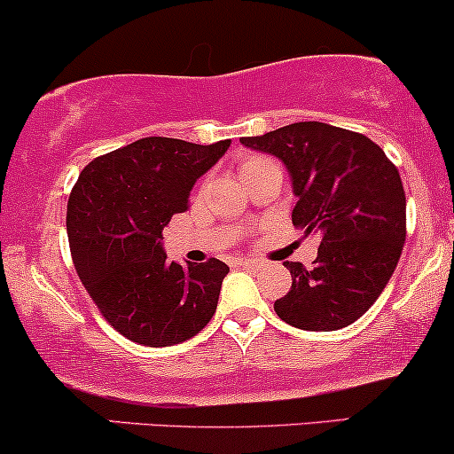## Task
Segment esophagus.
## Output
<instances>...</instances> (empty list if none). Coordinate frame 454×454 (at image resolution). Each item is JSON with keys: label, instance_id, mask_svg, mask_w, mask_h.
Here are the masks:
<instances>
[{"label": "esophagus", "instance_id": "34e87169", "mask_svg": "<svg viewBox=\"0 0 454 454\" xmlns=\"http://www.w3.org/2000/svg\"><path fill=\"white\" fill-rule=\"evenodd\" d=\"M238 263H240L242 268H262V263H259L257 259H240Z\"/></svg>", "mask_w": 454, "mask_h": 454}]
</instances>
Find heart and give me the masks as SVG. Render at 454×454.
Segmentation results:
<instances>
[{
    "mask_svg": "<svg viewBox=\"0 0 454 454\" xmlns=\"http://www.w3.org/2000/svg\"><path fill=\"white\" fill-rule=\"evenodd\" d=\"M257 160H262V156H254V159H248L247 162H244V165L240 167V171L244 169V167H248V165H253V162H257Z\"/></svg>",
    "mask_w": 454,
    "mask_h": 454,
    "instance_id": "obj_1",
    "label": "heart"
}]
</instances>
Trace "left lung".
I'll return each mask as SVG.
<instances>
[{
  "label": "left lung",
  "instance_id": "left-lung-1",
  "mask_svg": "<svg viewBox=\"0 0 454 454\" xmlns=\"http://www.w3.org/2000/svg\"><path fill=\"white\" fill-rule=\"evenodd\" d=\"M240 144L283 160L298 197L294 225L322 240L313 268L285 262L292 289L274 302L277 315L317 333L354 324L384 292L403 251L396 167L369 137L322 121H295Z\"/></svg>",
  "mask_w": 454,
  "mask_h": 454
}]
</instances>
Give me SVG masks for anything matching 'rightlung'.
<instances>
[{
	"label": "right lung",
	"mask_w": 454,
	"mask_h": 454,
	"mask_svg": "<svg viewBox=\"0 0 454 454\" xmlns=\"http://www.w3.org/2000/svg\"><path fill=\"white\" fill-rule=\"evenodd\" d=\"M169 137H145L98 156L70 192V254L103 317L147 348L195 337L216 313L227 263L167 262L162 229L188 210L192 186L227 152Z\"/></svg>",
	"instance_id": "add662e5"
}]
</instances>
